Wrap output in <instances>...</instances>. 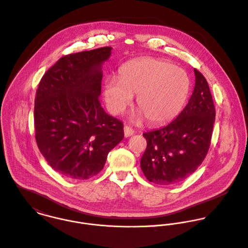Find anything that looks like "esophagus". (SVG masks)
<instances>
[{"label": "esophagus", "mask_w": 248, "mask_h": 248, "mask_svg": "<svg viewBox=\"0 0 248 248\" xmlns=\"http://www.w3.org/2000/svg\"><path fill=\"white\" fill-rule=\"evenodd\" d=\"M134 134H135V131H134L131 127H129V126H124V136H125L126 138L131 137V136H133Z\"/></svg>", "instance_id": "34e87169"}]
</instances>
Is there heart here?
<instances>
[{
    "mask_svg": "<svg viewBox=\"0 0 248 248\" xmlns=\"http://www.w3.org/2000/svg\"><path fill=\"white\" fill-rule=\"evenodd\" d=\"M188 91L189 80L184 70L163 60L148 58L121 67L119 82H106L104 97L109 112L117 115L137 95L140 115L151 125H161L178 115Z\"/></svg>",
    "mask_w": 248,
    "mask_h": 248,
    "instance_id": "b5f03b06",
    "label": "heart"
}]
</instances>
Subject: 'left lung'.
<instances>
[{
	"label": "left lung",
	"instance_id": "left-lung-1",
	"mask_svg": "<svg viewBox=\"0 0 248 248\" xmlns=\"http://www.w3.org/2000/svg\"><path fill=\"white\" fill-rule=\"evenodd\" d=\"M195 85L187 105L168 125L143 134L147 141L140 160L149 182L168 186L191 175L207 156L216 108L205 77L194 68Z\"/></svg>",
	"mask_w": 248,
	"mask_h": 248
}]
</instances>
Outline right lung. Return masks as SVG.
I'll return each mask as SVG.
<instances>
[{
    "label": "right lung",
    "instance_id": "1",
    "mask_svg": "<svg viewBox=\"0 0 248 248\" xmlns=\"http://www.w3.org/2000/svg\"><path fill=\"white\" fill-rule=\"evenodd\" d=\"M110 51L102 47L63 56L38 84L33 112L37 147L66 178L97 175L124 138L123 123L108 115L99 101L101 65Z\"/></svg>",
    "mask_w": 248,
    "mask_h": 248
}]
</instances>
